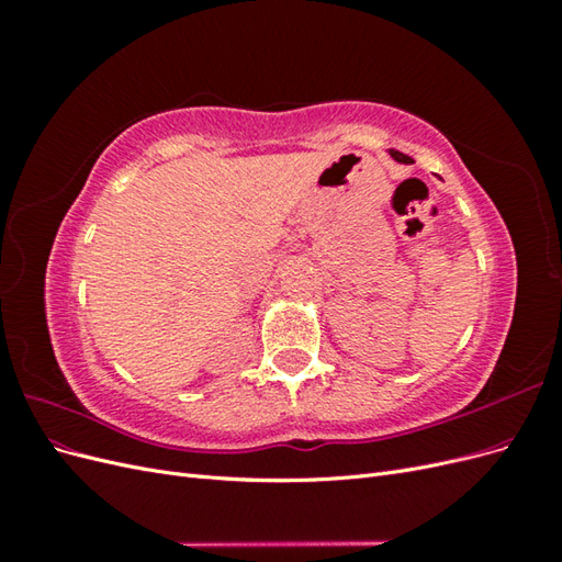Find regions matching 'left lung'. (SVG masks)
Returning a JSON list of instances; mask_svg holds the SVG:
<instances>
[{"label": "left lung", "instance_id": "8db88e82", "mask_svg": "<svg viewBox=\"0 0 562 562\" xmlns=\"http://www.w3.org/2000/svg\"><path fill=\"white\" fill-rule=\"evenodd\" d=\"M389 155L394 157L396 161H401V164H413V159L407 157V155H403V151H398V149H389Z\"/></svg>", "mask_w": 562, "mask_h": 562}]
</instances>
